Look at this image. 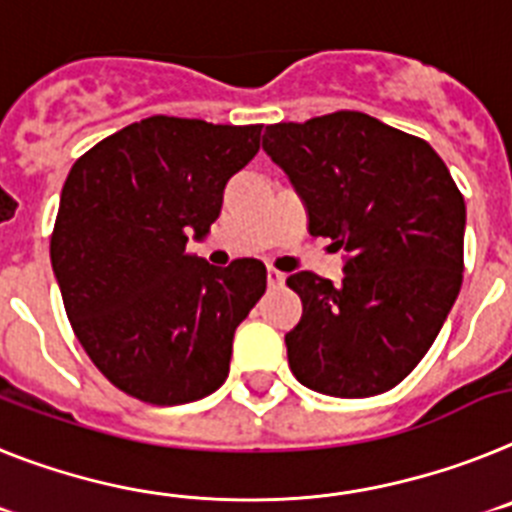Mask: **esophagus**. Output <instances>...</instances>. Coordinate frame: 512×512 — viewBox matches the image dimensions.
I'll list each match as a JSON object with an SVG mask.
<instances>
[{"label":"esophagus","instance_id":"34e87169","mask_svg":"<svg viewBox=\"0 0 512 512\" xmlns=\"http://www.w3.org/2000/svg\"><path fill=\"white\" fill-rule=\"evenodd\" d=\"M283 283H286V275H283L281 270L268 268V286H270V288H281Z\"/></svg>","mask_w":512,"mask_h":512}]
</instances>
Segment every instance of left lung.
I'll return each instance as SVG.
<instances>
[{
  "label": "left lung",
  "mask_w": 512,
  "mask_h": 512,
  "mask_svg": "<svg viewBox=\"0 0 512 512\" xmlns=\"http://www.w3.org/2000/svg\"><path fill=\"white\" fill-rule=\"evenodd\" d=\"M262 149L291 177L309 231L348 252L332 283L288 275L301 322L288 366L330 397H376L428 353L464 281V195L428 141L358 110L265 128Z\"/></svg>",
  "instance_id": "left-lung-1"
}]
</instances>
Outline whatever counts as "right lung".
I'll use <instances>...</instances> for the list:
<instances>
[{"mask_svg": "<svg viewBox=\"0 0 512 512\" xmlns=\"http://www.w3.org/2000/svg\"><path fill=\"white\" fill-rule=\"evenodd\" d=\"M262 126L151 115L84 151L61 190L51 265L71 330L115 389L188 404L229 376L231 340L268 283L255 257L229 268L188 252Z\"/></svg>", "mask_w": 512, "mask_h": 512, "instance_id": "add662e5", "label": "right lung"}]
</instances>
